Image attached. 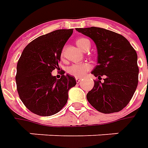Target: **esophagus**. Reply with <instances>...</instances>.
<instances>
[{
    "label": "esophagus",
    "mask_w": 148,
    "mask_h": 148,
    "mask_svg": "<svg viewBox=\"0 0 148 148\" xmlns=\"http://www.w3.org/2000/svg\"><path fill=\"white\" fill-rule=\"evenodd\" d=\"M81 80H82V77H76V82H77V83L80 82Z\"/></svg>",
    "instance_id": "obj_1"
}]
</instances>
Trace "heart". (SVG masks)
Returning <instances> with one entry per match:
<instances>
[{
	"label": "heart",
	"instance_id": "obj_1",
	"mask_svg": "<svg viewBox=\"0 0 148 148\" xmlns=\"http://www.w3.org/2000/svg\"><path fill=\"white\" fill-rule=\"evenodd\" d=\"M77 45L80 48V49L86 51V49L89 46H90V43L87 38H80L77 39L76 41ZM91 68V66L88 62H84V63H81V64H73V65L70 66L67 68V72L74 77H82L84 76L87 71Z\"/></svg>",
	"mask_w": 148,
	"mask_h": 148
}]
</instances>
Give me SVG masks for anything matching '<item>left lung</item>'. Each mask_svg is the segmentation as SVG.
<instances>
[{"label": "left lung", "instance_id": "1", "mask_svg": "<svg viewBox=\"0 0 148 148\" xmlns=\"http://www.w3.org/2000/svg\"><path fill=\"white\" fill-rule=\"evenodd\" d=\"M95 43L98 65L91 71L99 80L86 98L96 110L111 114L122 110L131 100L138 83V55L123 35L98 27L77 28ZM105 75L104 82L101 77Z\"/></svg>", "mask_w": 148, "mask_h": 148}]
</instances>
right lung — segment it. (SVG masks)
<instances>
[{
	"label": "right lung",
	"instance_id": "right-lung-1",
	"mask_svg": "<svg viewBox=\"0 0 148 148\" xmlns=\"http://www.w3.org/2000/svg\"><path fill=\"white\" fill-rule=\"evenodd\" d=\"M73 29H58L39 36L23 50L17 63V91L28 110L40 116L59 112L67 102L68 90L76 86L68 74L60 79L52 75L60 70L61 53Z\"/></svg>",
	"mask_w": 148,
	"mask_h": 148
}]
</instances>
